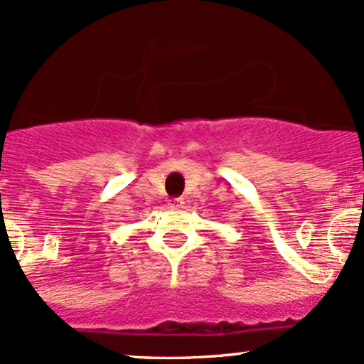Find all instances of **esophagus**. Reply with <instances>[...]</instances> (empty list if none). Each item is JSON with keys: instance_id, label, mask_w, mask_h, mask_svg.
<instances>
[{"instance_id": "obj_1", "label": "esophagus", "mask_w": 364, "mask_h": 364, "mask_svg": "<svg viewBox=\"0 0 364 364\" xmlns=\"http://www.w3.org/2000/svg\"><path fill=\"white\" fill-rule=\"evenodd\" d=\"M183 203H185L183 202V198H171L169 200V207H173V208H179Z\"/></svg>"}]
</instances>
